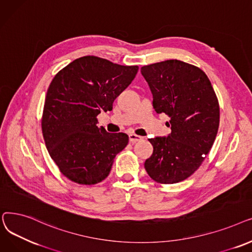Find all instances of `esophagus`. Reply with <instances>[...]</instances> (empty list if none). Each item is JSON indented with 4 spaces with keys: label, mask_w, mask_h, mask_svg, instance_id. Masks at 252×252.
Here are the masks:
<instances>
[{
    "label": "esophagus",
    "mask_w": 252,
    "mask_h": 252,
    "mask_svg": "<svg viewBox=\"0 0 252 252\" xmlns=\"http://www.w3.org/2000/svg\"><path fill=\"white\" fill-rule=\"evenodd\" d=\"M141 139H142V137L139 136V135H136V134H129V141H130V142L134 143V142H137V141H139V140H141Z\"/></svg>",
    "instance_id": "esophagus-1"
}]
</instances>
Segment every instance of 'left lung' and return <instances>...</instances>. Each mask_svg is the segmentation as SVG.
I'll return each instance as SVG.
<instances>
[{
  "instance_id": "8db88e82",
  "label": "left lung",
  "mask_w": 252,
  "mask_h": 252,
  "mask_svg": "<svg viewBox=\"0 0 252 252\" xmlns=\"http://www.w3.org/2000/svg\"><path fill=\"white\" fill-rule=\"evenodd\" d=\"M157 114L170 118L167 137L150 138L153 155L145 162L152 179L176 184L193 174L212 148L220 126V104L206 74L170 59L140 68Z\"/></svg>"
}]
</instances>
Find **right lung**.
Segmentation results:
<instances>
[{
  "label": "right lung",
  "mask_w": 252,
  "mask_h": 252,
  "mask_svg": "<svg viewBox=\"0 0 252 252\" xmlns=\"http://www.w3.org/2000/svg\"><path fill=\"white\" fill-rule=\"evenodd\" d=\"M137 65H120L97 56L67 64L48 88L42 132L50 157L71 182L95 185L110 174L114 159L128 145V135L97 126L101 111L135 78Z\"/></svg>",
  "instance_id": "right-lung-1"
}]
</instances>
